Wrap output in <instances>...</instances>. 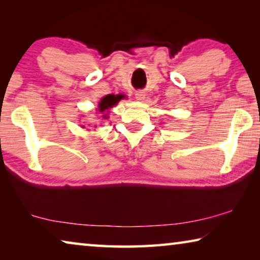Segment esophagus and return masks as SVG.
Here are the masks:
<instances>
[{
  "mask_svg": "<svg viewBox=\"0 0 260 260\" xmlns=\"http://www.w3.org/2000/svg\"><path fill=\"white\" fill-rule=\"evenodd\" d=\"M135 98L138 101H143L144 99H146V94H144L143 91H136Z\"/></svg>",
  "mask_w": 260,
  "mask_h": 260,
  "instance_id": "esophagus-1",
  "label": "esophagus"
}]
</instances>
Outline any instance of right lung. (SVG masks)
Segmentation results:
<instances>
[{
  "label": "right lung",
  "instance_id": "add662e5",
  "mask_svg": "<svg viewBox=\"0 0 260 260\" xmlns=\"http://www.w3.org/2000/svg\"><path fill=\"white\" fill-rule=\"evenodd\" d=\"M124 98V95H114V94H109L101 100L99 103V111L103 114L104 119H108V113L109 110L113 108L119 101Z\"/></svg>",
  "mask_w": 260,
  "mask_h": 260
}]
</instances>
